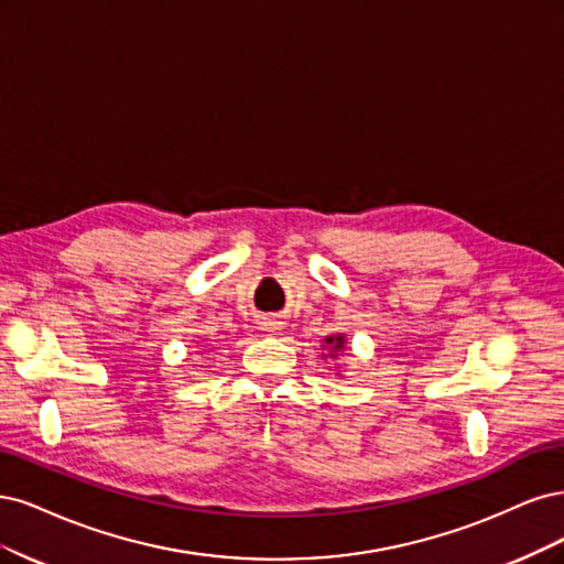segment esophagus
I'll use <instances>...</instances> for the list:
<instances>
[{
    "mask_svg": "<svg viewBox=\"0 0 564 564\" xmlns=\"http://www.w3.org/2000/svg\"><path fill=\"white\" fill-rule=\"evenodd\" d=\"M262 328H264L267 333H271V335H274V333H279V330L283 328V323H281L279 318H274V316H271V318L262 321Z\"/></svg>",
    "mask_w": 564,
    "mask_h": 564,
    "instance_id": "34e87169",
    "label": "esophagus"
}]
</instances>
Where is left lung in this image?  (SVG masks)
<instances>
[{"mask_svg": "<svg viewBox=\"0 0 564 564\" xmlns=\"http://www.w3.org/2000/svg\"><path fill=\"white\" fill-rule=\"evenodd\" d=\"M321 349L325 351V354H323V358L341 360V358H344V354H347V337H344L341 333H339V335L325 337V339H323V344H321ZM335 375H337V377H341V368H339V366H335Z\"/></svg>", "mask_w": 564, "mask_h": 564, "instance_id": "obj_1", "label": "left lung"}]
</instances>
